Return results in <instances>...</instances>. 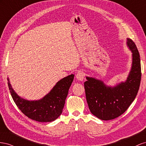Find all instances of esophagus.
I'll return each instance as SVG.
<instances>
[{
  "instance_id": "1",
  "label": "esophagus",
  "mask_w": 146,
  "mask_h": 146,
  "mask_svg": "<svg viewBox=\"0 0 146 146\" xmlns=\"http://www.w3.org/2000/svg\"><path fill=\"white\" fill-rule=\"evenodd\" d=\"M76 78L78 80L80 81H82L84 80V74L82 72H78L76 75Z\"/></svg>"
}]
</instances>
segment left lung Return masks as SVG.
I'll return each mask as SVG.
<instances>
[{
	"label": "left lung",
	"instance_id": "obj_1",
	"mask_svg": "<svg viewBox=\"0 0 146 146\" xmlns=\"http://www.w3.org/2000/svg\"><path fill=\"white\" fill-rule=\"evenodd\" d=\"M126 44L132 53V60L125 81L111 86L97 78L86 76L84 88L87 105L91 113L101 120H112L122 115L138 94L141 77L139 54L131 39L127 38Z\"/></svg>",
	"mask_w": 146,
	"mask_h": 146
}]
</instances>
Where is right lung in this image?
I'll use <instances>...</instances> for the list:
<instances>
[{
  "instance_id": "right-lung-1",
  "label": "right lung",
  "mask_w": 146,
  "mask_h": 146,
  "mask_svg": "<svg viewBox=\"0 0 146 146\" xmlns=\"http://www.w3.org/2000/svg\"><path fill=\"white\" fill-rule=\"evenodd\" d=\"M73 79L74 74L61 79L48 94L37 100H28L19 96L12 87L8 77L7 80L11 97L23 113L36 121L49 122L61 115Z\"/></svg>"
}]
</instances>
